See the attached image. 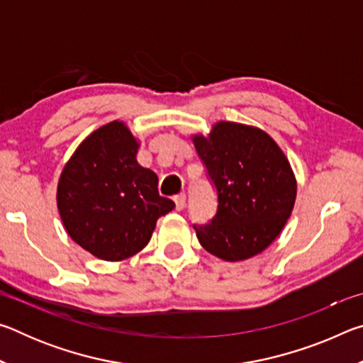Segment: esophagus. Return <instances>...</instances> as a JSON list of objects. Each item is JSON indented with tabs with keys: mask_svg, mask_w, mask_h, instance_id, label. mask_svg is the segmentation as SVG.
Instances as JSON below:
<instances>
[{
	"mask_svg": "<svg viewBox=\"0 0 363 363\" xmlns=\"http://www.w3.org/2000/svg\"><path fill=\"white\" fill-rule=\"evenodd\" d=\"M174 203H176V210L181 211L186 206V194H179L174 196Z\"/></svg>",
	"mask_w": 363,
	"mask_h": 363,
	"instance_id": "1",
	"label": "esophagus"
}]
</instances>
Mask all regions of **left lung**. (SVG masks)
<instances>
[{
  "label": "left lung",
  "mask_w": 363,
  "mask_h": 363,
  "mask_svg": "<svg viewBox=\"0 0 363 363\" xmlns=\"http://www.w3.org/2000/svg\"><path fill=\"white\" fill-rule=\"evenodd\" d=\"M194 144L218 196L210 223L194 224L201 247L230 262L261 253L284 229L296 200L284 152L269 134L230 121H219Z\"/></svg>",
  "instance_id": "obj_1"
}]
</instances>
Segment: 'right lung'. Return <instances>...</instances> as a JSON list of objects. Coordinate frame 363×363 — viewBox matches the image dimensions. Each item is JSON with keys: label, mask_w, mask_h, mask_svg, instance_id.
Listing matches in <instances>:
<instances>
[{"label": "right lung", "mask_w": 363, "mask_h": 363, "mask_svg": "<svg viewBox=\"0 0 363 363\" xmlns=\"http://www.w3.org/2000/svg\"><path fill=\"white\" fill-rule=\"evenodd\" d=\"M139 144L121 121L89 134L65 164L57 208L67 233L106 261H121L149 243L157 219L174 208L158 177L138 163Z\"/></svg>", "instance_id": "right-lung-1"}]
</instances>
